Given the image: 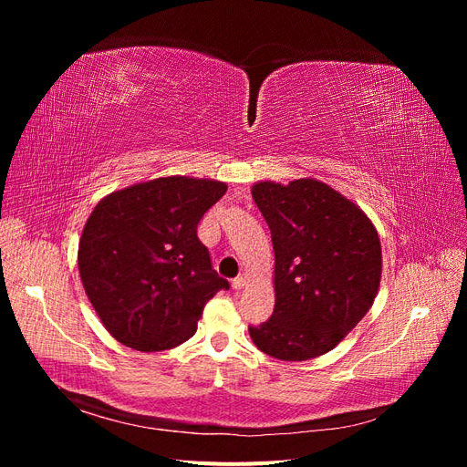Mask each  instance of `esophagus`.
Returning a JSON list of instances; mask_svg holds the SVG:
<instances>
[{"label": "esophagus", "mask_w": 467, "mask_h": 467, "mask_svg": "<svg viewBox=\"0 0 467 467\" xmlns=\"http://www.w3.org/2000/svg\"><path fill=\"white\" fill-rule=\"evenodd\" d=\"M247 282H249V275H247V273H242L237 278H234L232 286H234L235 290H242L244 286H247Z\"/></svg>", "instance_id": "obj_1"}]
</instances>
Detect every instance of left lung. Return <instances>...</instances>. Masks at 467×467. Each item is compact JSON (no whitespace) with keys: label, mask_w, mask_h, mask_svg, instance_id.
I'll return each instance as SVG.
<instances>
[{"label":"left lung","mask_w":467,"mask_h":467,"mask_svg":"<svg viewBox=\"0 0 467 467\" xmlns=\"http://www.w3.org/2000/svg\"><path fill=\"white\" fill-rule=\"evenodd\" d=\"M253 201L275 249V312L249 327L265 355L300 362L325 355L372 307L381 245L370 218L317 179L261 181Z\"/></svg>","instance_id":"8db88e82"}]
</instances>
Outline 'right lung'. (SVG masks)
<instances>
[{
	"label": "right lung",
	"instance_id": "add662e5",
	"mask_svg": "<svg viewBox=\"0 0 467 467\" xmlns=\"http://www.w3.org/2000/svg\"><path fill=\"white\" fill-rule=\"evenodd\" d=\"M228 185L160 177L107 194L86 222L78 268L88 298L119 343L158 352L185 343L206 302L230 282L196 235Z\"/></svg>",
	"mask_w": 467,
	"mask_h": 467
}]
</instances>
